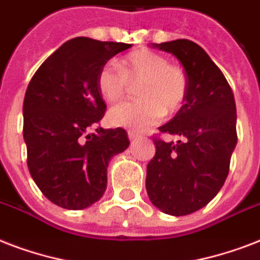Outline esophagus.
I'll use <instances>...</instances> for the list:
<instances>
[{"instance_id": "1", "label": "esophagus", "mask_w": 260, "mask_h": 260, "mask_svg": "<svg viewBox=\"0 0 260 260\" xmlns=\"http://www.w3.org/2000/svg\"><path fill=\"white\" fill-rule=\"evenodd\" d=\"M128 138H129V140H138V139H142V135L135 132V131H128Z\"/></svg>"}]
</instances>
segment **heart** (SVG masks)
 <instances>
[{"mask_svg":"<svg viewBox=\"0 0 260 260\" xmlns=\"http://www.w3.org/2000/svg\"><path fill=\"white\" fill-rule=\"evenodd\" d=\"M138 83L139 101L124 102L108 112V121L112 125L146 129L158 122L165 113L174 114L181 109L189 90L183 69L146 48L126 55L120 62V67L108 62L98 71V90L109 104L120 101L129 85Z\"/></svg>","mask_w":260,"mask_h":260,"instance_id":"1","label":"heart"}]
</instances>
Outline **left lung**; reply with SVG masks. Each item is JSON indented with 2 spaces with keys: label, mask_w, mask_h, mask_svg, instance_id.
<instances>
[{
  "label": "left lung",
  "mask_w": 260,
  "mask_h": 260,
  "mask_svg": "<svg viewBox=\"0 0 260 260\" xmlns=\"http://www.w3.org/2000/svg\"><path fill=\"white\" fill-rule=\"evenodd\" d=\"M154 46L179 59L189 90L175 117L159 126L162 134L182 140L154 138L156 151L147 165V193L163 213L185 216L212 201L228 177L238 143L236 104L221 70L198 44L178 39Z\"/></svg>",
  "instance_id": "left-lung-1"
}]
</instances>
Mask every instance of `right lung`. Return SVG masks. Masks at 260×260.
<instances>
[{
	"mask_svg": "<svg viewBox=\"0 0 260 260\" xmlns=\"http://www.w3.org/2000/svg\"><path fill=\"white\" fill-rule=\"evenodd\" d=\"M129 47L71 39L43 62L26 87V165L42 193L60 208L79 210L97 202L106 189L110 158L129 146L125 129L97 126L106 110L98 71Z\"/></svg>",
	"mask_w": 260,
	"mask_h": 260,
	"instance_id": "right-lung-1",
	"label": "right lung"
}]
</instances>
